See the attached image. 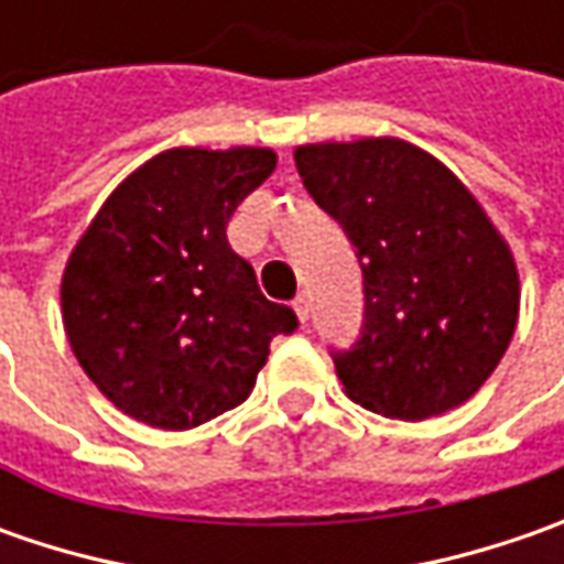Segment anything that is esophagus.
<instances>
[{"label":"esophagus","mask_w":564,"mask_h":564,"mask_svg":"<svg viewBox=\"0 0 564 564\" xmlns=\"http://www.w3.org/2000/svg\"><path fill=\"white\" fill-rule=\"evenodd\" d=\"M294 314H297L301 323H307V319H311V294L301 292L297 297H294Z\"/></svg>","instance_id":"obj_1"}]
</instances>
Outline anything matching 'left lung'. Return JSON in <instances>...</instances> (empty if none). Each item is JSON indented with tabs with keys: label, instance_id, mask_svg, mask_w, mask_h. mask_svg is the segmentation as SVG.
I'll return each mask as SVG.
<instances>
[{
	"label": "left lung",
	"instance_id": "8db88e82",
	"mask_svg": "<svg viewBox=\"0 0 564 564\" xmlns=\"http://www.w3.org/2000/svg\"><path fill=\"white\" fill-rule=\"evenodd\" d=\"M294 165L364 272L358 341L333 348L348 399L399 421L458 408L514 336L509 245L470 191L411 143H311Z\"/></svg>",
	"mask_w": 564,
	"mask_h": 564
}]
</instances>
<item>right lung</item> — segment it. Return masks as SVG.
<instances>
[{"label": "right lung", "instance_id": "obj_1", "mask_svg": "<svg viewBox=\"0 0 564 564\" xmlns=\"http://www.w3.org/2000/svg\"><path fill=\"white\" fill-rule=\"evenodd\" d=\"M272 150H169L102 204L62 279V316L84 373L119 411L191 430L238 408L270 341L297 316L260 292L228 245L238 204Z\"/></svg>", "mask_w": 564, "mask_h": 564}]
</instances>
